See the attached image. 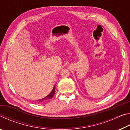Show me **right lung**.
Returning <instances> with one entry per match:
<instances>
[{
  "label": "right lung",
  "mask_w": 130,
  "mask_h": 130,
  "mask_svg": "<svg viewBox=\"0 0 130 130\" xmlns=\"http://www.w3.org/2000/svg\"><path fill=\"white\" fill-rule=\"evenodd\" d=\"M55 87H56V85H54V86L53 87V88L52 91H51V92L48 94V95L47 96H46L45 98H44L43 99H39V100H38V101H39V102H43V101H45V100H48V99H50L52 98L53 97V96L54 95V93H55Z\"/></svg>",
  "instance_id": "obj_1"
}]
</instances>
